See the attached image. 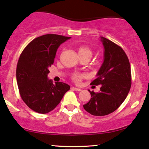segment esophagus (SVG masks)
<instances>
[{
	"mask_svg": "<svg viewBox=\"0 0 149 149\" xmlns=\"http://www.w3.org/2000/svg\"><path fill=\"white\" fill-rule=\"evenodd\" d=\"M72 89H73V90H74V91H80L81 90H82V89H81V88H80L74 87V86H73Z\"/></svg>",
	"mask_w": 149,
	"mask_h": 149,
	"instance_id": "obj_1",
	"label": "esophagus"
}]
</instances>
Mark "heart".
I'll list each match as a JSON object with an SVG mask.
<instances>
[{
	"instance_id": "obj_1",
	"label": "heart",
	"mask_w": 149,
	"mask_h": 149,
	"mask_svg": "<svg viewBox=\"0 0 149 149\" xmlns=\"http://www.w3.org/2000/svg\"><path fill=\"white\" fill-rule=\"evenodd\" d=\"M78 52L79 54V56H88L91 57L92 54H93V52L91 49L88 47L84 46V45H82V46L79 47L78 48ZM86 77V74L84 73H74L72 74V76H71V78L72 80L74 81V82H80L82 79Z\"/></svg>"
}]
</instances>
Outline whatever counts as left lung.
Here are the masks:
<instances>
[{
    "instance_id": "left-lung-1",
    "label": "left lung",
    "mask_w": 149,
    "mask_h": 149,
    "mask_svg": "<svg viewBox=\"0 0 149 149\" xmlns=\"http://www.w3.org/2000/svg\"><path fill=\"white\" fill-rule=\"evenodd\" d=\"M104 46V62L91 84L101 85L100 91H91V97L83 105L93 116H103L111 113L122 104L131 86V65L122 47L100 37Z\"/></svg>"
}]
</instances>
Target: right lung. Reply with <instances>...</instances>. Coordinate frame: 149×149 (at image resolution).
Listing matches in <instances>:
<instances>
[{
    "label": "right lung",
    "mask_w": 149,
    "mask_h": 149,
    "mask_svg": "<svg viewBox=\"0 0 149 149\" xmlns=\"http://www.w3.org/2000/svg\"><path fill=\"white\" fill-rule=\"evenodd\" d=\"M71 37L57 34L41 36L30 42L20 54L16 67V80L24 102L34 111L47 113L61 102L70 86L53 84L48 79L58 48Z\"/></svg>",
    "instance_id": "add662e5"
}]
</instances>
